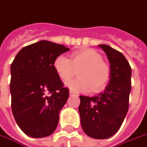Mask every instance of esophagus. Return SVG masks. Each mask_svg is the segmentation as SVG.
Segmentation results:
<instances>
[{
    "label": "esophagus",
    "mask_w": 147,
    "mask_h": 147,
    "mask_svg": "<svg viewBox=\"0 0 147 147\" xmlns=\"http://www.w3.org/2000/svg\"><path fill=\"white\" fill-rule=\"evenodd\" d=\"M74 95H76V93L72 91H70V96H74Z\"/></svg>",
    "instance_id": "esophagus-1"
}]
</instances>
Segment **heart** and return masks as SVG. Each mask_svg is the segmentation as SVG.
<instances>
[{
    "mask_svg": "<svg viewBox=\"0 0 147 147\" xmlns=\"http://www.w3.org/2000/svg\"><path fill=\"white\" fill-rule=\"evenodd\" d=\"M102 61V56L96 51L85 49L73 52L70 59L58 56L53 66L61 81L65 83L72 79L78 71L79 78L67 83L71 91L98 92L107 86L111 78L110 67Z\"/></svg>",
    "mask_w": 147,
    "mask_h": 147,
    "instance_id": "obj_1",
    "label": "heart"
}]
</instances>
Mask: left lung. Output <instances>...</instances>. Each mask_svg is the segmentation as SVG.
<instances>
[{"label": "left lung", "instance_id": "obj_1", "mask_svg": "<svg viewBox=\"0 0 147 147\" xmlns=\"http://www.w3.org/2000/svg\"><path fill=\"white\" fill-rule=\"evenodd\" d=\"M99 47L110 62V82L96 96H80L79 113L85 133L95 139H107L120 129L128 111L131 68L120 51L107 45Z\"/></svg>", "mask_w": 147, "mask_h": 147}]
</instances>
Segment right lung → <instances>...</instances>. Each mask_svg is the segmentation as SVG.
Listing matches in <instances>:
<instances>
[{
	"mask_svg": "<svg viewBox=\"0 0 147 147\" xmlns=\"http://www.w3.org/2000/svg\"><path fill=\"white\" fill-rule=\"evenodd\" d=\"M69 50L63 45L40 40L22 48L11 63L12 113L21 130L30 137L48 136L56 130L69 89L64 87L53 63Z\"/></svg>",
	"mask_w": 147,
	"mask_h": 147,
	"instance_id": "add662e5",
	"label": "right lung"
}]
</instances>
